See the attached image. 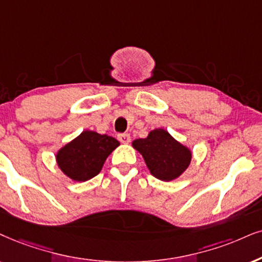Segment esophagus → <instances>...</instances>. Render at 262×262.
Instances as JSON below:
<instances>
[{
    "label": "esophagus",
    "mask_w": 262,
    "mask_h": 262,
    "mask_svg": "<svg viewBox=\"0 0 262 262\" xmlns=\"http://www.w3.org/2000/svg\"><path fill=\"white\" fill-rule=\"evenodd\" d=\"M117 138L122 144H129L130 142V135L129 134H120Z\"/></svg>",
    "instance_id": "obj_1"
}]
</instances>
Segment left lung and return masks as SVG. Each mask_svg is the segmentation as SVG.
I'll return each mask as SVG.
<instances>
[{"label":"left lung","instance_id":"1","mask_svg":"<svg viewBox=\"0 0 262 262\" xmlns=\"http://www.w3.org/2000/svg\"><path fill=\"white\" fill-rule=\"evenodd\" d=\"M132 146L142 156L150 173L162 181L180 178L192 160L190 148L163 128H156L146 138L137 139Z\"/></svg>","mask_w":262,"mask_h":262}]
</instances>
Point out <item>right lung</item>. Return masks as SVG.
<instances>
[{
  "label": "right lung",
  "mask_w": 262,
  "mask_h": 262,
  "mask_svg": "<svg viewBox=\"0 0 262 262\" xmlns=\"http://www.w3.org/2000/svg\"><path fill=\"white\" fill-rule=\"evenodd\" d=\"M120 141L106 134L83 130L78 137L59 148L55 161L62 173L74 181H87L100 173L111 152Z\"/></svg>",
  "instance_id": "1"
}]
</instances>
